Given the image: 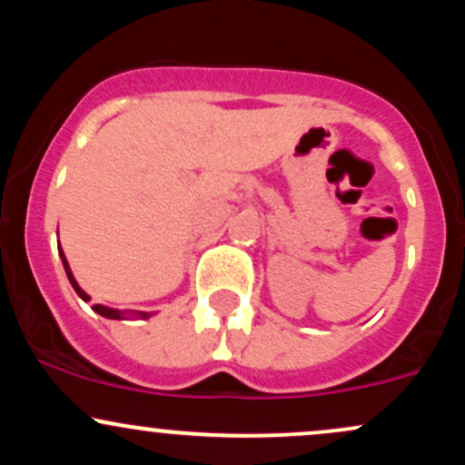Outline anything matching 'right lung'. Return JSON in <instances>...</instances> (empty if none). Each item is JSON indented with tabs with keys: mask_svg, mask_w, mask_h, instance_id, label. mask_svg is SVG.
Listing matches in <instances>:
<instances>
[{
	"mask_svg": "<svg viewBox=\"0 0 465 465\" xmlns=\"http://www.w3.org/2000/svg\"><path fill=\"white\" fill-rule=\"evenodd\" d=\"M58 251H61V249H58ZM61 260H63V266H65V273H67V277H69V282H72L74 291L78 292V295H80V300L89 302V295H87V292H84L83 288H80V286L76 284V280H74V275H72V271H69V266H67V260H65V255H63V251H61ZM92 308H94V311L98 312V314H103V317H106V319H122V312H120V311H114V308L100 306V303H94ZM143 317H146V314H143Z\"/></svg>",
	"mask_w": 465,
	"mask_h": 465,
	"instance_id": "right-lung-1",
	"label": "right lung"
}]
</instances>
